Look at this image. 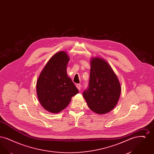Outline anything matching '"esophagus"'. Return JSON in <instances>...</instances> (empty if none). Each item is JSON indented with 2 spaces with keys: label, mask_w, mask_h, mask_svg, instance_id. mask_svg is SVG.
<instances>
[{
  "label": "esophagus",
  "mask_w": 154,
  "mask_h": 154,
  "mask_svg": "<svg viewBox=\"0 0 154 154\" xmlns=\"http://www.w3.org/2000/svg\"><path fill=\"white\" fill-rule=\"evenodd\" d=\"M76 87L78 88V89H79V91H80L81 87V85L80 84H77L76 85Z\"/></svg>",
  "instance_id": "esophagus-1"
}]
</instances>
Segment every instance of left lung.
I'll return each mask as SVG.
<instances>
[{
  "label": "left lung",
  "mask_w": 154,
  "mask_h": 154,
  "mask_svg": "<svg viewBox=\"0 0 154 154\" xmlns=\"http://www.w3.org/2000/svg\"><path fill=\"white\" fill-rule=\"evenodd\" d=\"M91 66L88 87L83 92V96L91 110L104 114L116 106L121 85L112 68L104 59L92 58Z\"/></svg>",
  "instance_id": "8db88e82"
}]
</instances>
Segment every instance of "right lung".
I'll return each mask as SVG.
<instances>
[{
    "label": "right lung",
    "instance_id": "obj_1",
    "mask_svg": "<svg viewBox=\"0 0 154 154\" xmlns=\"http://www.w3.org/2000/svg\"><path fill=\"white\" fill-rule=\"evenodd\" d=\"M69 58L65 52L55 54L49 60L37 81L38 99L44 109L58 113L65 109L78 89L66 73Z\"/></svg>",
    "mask_w": 154,
    "mask_h": 154
}]
</instances>
